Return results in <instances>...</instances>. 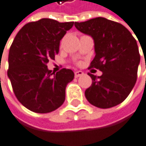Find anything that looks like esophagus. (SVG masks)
Here are the masks:
<instances>
[{"label": "esophagus", "mask_w": 146, "mask_h": 146, "mask_svg": "<svg viewBox=\"0 0 146 146\" xmlns=\"http://www.w3.org/2000/svg\"><path fill=\"white\" fill-rule=\"evenodd\" d=\"M83 74H84V72H83L82 71H76V72H74V76H75L76 78L80 77V76H82Z\"/></svg>", "instance_id": "34e87169"}]
</instances>
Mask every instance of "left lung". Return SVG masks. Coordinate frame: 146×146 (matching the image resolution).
Here are the masks:
<instances>
[{
	"label": "left lung",
	"instance_id": "obj_1",
	"mask_svg": "<svg viewBox=\"0 0 146 146\" xmlns=\"http://www.w3.org/2000/svg\"><path fill=\"white\" fill-rule=\"evenodd\" d=\"M80 32L94 40L95 57L89 68L101 71V76L92 74V83L85 95L90 104L110 108L123 102L130 94L138 76L140 54L136 40L122 24L103 17L75 22Z\"/></svg>",
	"mask_w": 146,
	"mask_h": 146
}]
</instances>
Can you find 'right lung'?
<instances>
[{
	"mask_svg": "<svg viewBox=\"0 0 146 146\" xmlns=\"http://www.w3.org/2000/svg\"><path fill=\"white\" fill-rule=\"evenodd\" d=\"M74 24L43 18L27 23L16 35L9 49L7 76L17 100L28 110L47 113L64 103L74 72L63 68L55 74L46 64L54 60L60 40Z\"/></svg>",
	"mask_w": 146,
	"mask_h": 146,
	"instance_id": "right-lung-1",
	"label": "right lung"
}]
</instances>
